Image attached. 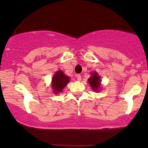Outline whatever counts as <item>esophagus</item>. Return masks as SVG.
<instances>
[{"label": "esophagus", "mask_w": 148, "mask_h": 148, "mask_svg": "<svg viewBox=\"0 0 148 148\" xmlns=\"http://www.w3.org/2000/svg\"><path fill=\"white\" fill-rule=\"evenodd\" d=\"M77 80H78V81H81L82 76L80 75V74H77Z\"/></svg>", "instance_id": "esophagus-1"}]
</instances>
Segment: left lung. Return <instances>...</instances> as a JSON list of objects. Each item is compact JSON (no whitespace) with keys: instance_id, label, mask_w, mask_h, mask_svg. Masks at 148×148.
Returning a JSON list of instances; mask_svg holds the SVG:
<instances>
[{"instance_id":"obj_1","label":"left lung","mask_w":148,"mask_h":148,"mask_svg":"<svg viewBox=\"0 0 148 148\" xmlns=\"http://www.w3.org/2000/svg\"><path fill=\"white\" fill-rule=\"evenodd\" d=\"M88 81L94 90H98V88L100 86V77L97 73H92V77L88 79Z\"/></svg>"}]
</instances>
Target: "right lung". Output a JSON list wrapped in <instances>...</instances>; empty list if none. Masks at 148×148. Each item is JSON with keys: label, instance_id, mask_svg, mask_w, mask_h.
Listing matches in <instances>:
<instances>
[{"label": "right lung", "instance_id": "1", "mask_svg": "<svg viewBox=\"0 0 148 148\" xmlns=\"http://www.w3.org/2000/svg\"><path fill=\"white\" fill-rule=\"evenodd\" d=\"M69 81V78L67 76H65L63 71H57L52 79V88L53 89L54 93L57 94L62 92L64 88L66 86Z\"/></svg>", "mask_w": 148, "mask_h": 148}]
</instances>
